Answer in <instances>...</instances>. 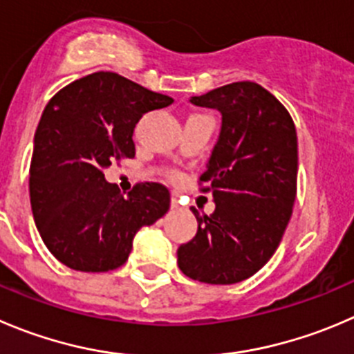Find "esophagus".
I'll list each match as a JSON object with an SVG mask.
<instances>
[{
  "mask_svg": "<svg viewBox=\"0 0 354 354\" xmlns=\"http://www.w3.org/2000/svg\"><path fill=\"white\" fill-rule=\"evenodd\" d=\"M170 205H171V208H179V207H180V205H179V200H177V196H171Z\"/></svg>",
  "mask_w": 354,
  "mask_h": 354,
  "instance_id": "1",
  "label": "esophagus"
}]
</instances>
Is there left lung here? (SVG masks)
Wrapping results in <instances>:
<instances>
[{
    "instance_id": "left-lung-1",
    "label": "left lung",
    "mask_w": 354,
    "mask_h": 354,
    "mask_svg": "<svg viewBox=\"0 0 354 354\" xmlns=\"http://www.w3.org/2000/svg\"><path fill=\"white\" fill-rule=\"evenodd\" d=\"M194 106L217 109L221 133L200 175L215 210L196 215L194 238L177 250L191 280L231 285L250 278L276 252L297 194V133L283 104L254 82L218 86Z\"/></svg>"
}]
</instances>
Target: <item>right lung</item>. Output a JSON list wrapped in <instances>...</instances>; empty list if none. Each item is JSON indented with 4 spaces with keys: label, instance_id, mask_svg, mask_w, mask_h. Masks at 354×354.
Segmentation results:
<instances>
[{
    "label": "right lung",
    "instance_id": "obj_1",
    "mask_svg": "<svg viewBox=\"0 0 354 354\" xmlns=\"http://www.w3.org/2000/svg\"><path fill=\"white\" fill-rule=\"evenodd\" d=\"M174 102L116 73L99 71L64 86L46 104L35 133L29 196L41 240L74 271L123 266L132 240L170 208V191L139 183L129 194L104 179L113 161L136 156L142 114Z\"/></svg>",
    "mask_w": 354,
    "mask_h": 354
}]
</instances>
